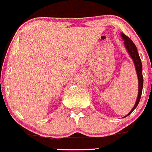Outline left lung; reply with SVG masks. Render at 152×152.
Listing matches in <instances>:
<instances>
[{"instance_id": "1", "label": "left lung", "mask_w": 152, "mask_h": 152, "mask_svg": "<svg viewBox=\"0 0 152 152\" xmlns=\"http://www.w3.org/2000/svg\"><path fill=\"white\" fill-rule=\"evenodd\" d=\"M121 36L122 37L124 40V45H125L126 50H127L128 53L129 54L131 58L133 59V61L134 62V65H135V68H136L137 74L138 77V95L137 98V102L134 104V108H132L131 111L128 113L126 116L129 115V114H131L133 111L137 108V106L139 104V102L140 100V97H141V94H142V89H143V83H144V80H143V75H142V63H141V61H140V56L138 55L137 49V47L135 46V44L133 43L130 39L127 36H126L124 33H121Z\"/></svg>"}]
</instances>
